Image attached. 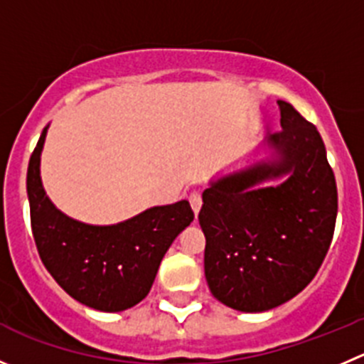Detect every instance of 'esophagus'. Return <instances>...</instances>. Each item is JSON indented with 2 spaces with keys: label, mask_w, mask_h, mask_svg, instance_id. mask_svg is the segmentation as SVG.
I'll list each match as a JSON object with an SVG mask.
<instances>
[{
  "label": "esophagus",
  "mask_w": 364,
  "mask_h": 364,
  "mask_svg": "<svg viewBox=\"0 0 364 364\" xmlns=\"http://www.w3.org/2000/svg\"><path fill=\"white\" fill-rule=\"evenodd\" d=\"M189 203H191V209L195 210V214L200 213V209H202V195L200 193H191V196H189Z\"/></svg>",
  "instance_id": "34e87169"
}]
</instances>
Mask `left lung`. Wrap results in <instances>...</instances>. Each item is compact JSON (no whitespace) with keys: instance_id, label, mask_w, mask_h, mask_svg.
Returning <instances> with one entry per match:
<instances>
[{"instance_id":"left-lung-1","label":"left lung","mask_w":364,"mask_h":364,"mask_svg":"<svg viewBox=\"0 0 364 364\" xmlns=\"http://www.w3.org/2000/svg\"><path fill=\"white\" fill-rule=\"evenodd\" d=\"M282 130L268 137L273 161L216 180L203 191L205 279L232 309L262 313L299 295L320 269L334 234L338 189L313 123L279 100ZM289 174L279 186L257 188Z\"/></svg>"}]
</instances>
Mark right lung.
I'll return each instance as SVG.
<instances>
[{
  "label": "right lung",
  "mask_w": 364,
  "mask_h": 364,
  "mask_svg": "<svg viewBox=\"0 0 364 364\" xmlns=\"http://www.w3.org/2000/svg\"><path fill=\"white\" fill-rule=\"evenodd\" d=\"M46 128L26 175L30 220L41 261L58 286L84 306L105 313L134 307L150 293L162 257L195 220V213L188 200H182L107 227L65 216L50 202L41 182Z\"/></svg>",
  "instance_id": "obj_1"
}]
</instances>
